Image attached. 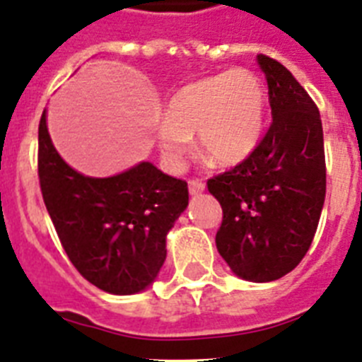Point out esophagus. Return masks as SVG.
<instances>
[{
	"mask_svg": "<svg viewBox=\"0 0 362 362\" xmlns=\"http://www.w3.org/2000/svg\"><path fill=\"white\" fill-rule=\"evenodd\" d=\"M203 190H205V183H203V181H197V179L188 181V192H190V196H197V194H202Z\"/></svg>",
	"mask_w": 362,
	"mask_h": 362,
	"instance_id": "obj_1",
	"label": "esophagus"
}]
</instances>
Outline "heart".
I'll use <instances>...</instances> for the list:
<instances>
[{
	"label": "heart",
	"instance_id": "1",
	"mask_svg": "<svg viewBox=\"0 0 362 362\" xmlns=\"http://www.w3.org/2000/svg\"><path fill=\"white\" fill-rule=\"evenodd\" d=\"M267 93L247 69H233L181 86L166 102L157 144L172 168L183 165L197 134L199 150L219 166H233L256 150L264 134Z\"/></svg>",
	"mask_w": 362,
	"mask_h": 362
}]
</instances>
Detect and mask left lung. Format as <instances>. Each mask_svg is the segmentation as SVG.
I'll return each instance as SVG.
<instances>
[{
  "mask_svg": "<svg viewBox=\"0 0 362 362\" xmlns=\"http://www.w3.org/2000/svg\"><path fill=\"white\" fill-rule=\"evenodd\" d=\"M273 124L251 156L209 179L223 209L216 247L236 276L273 282L310 249L326 197L320 113L291 71L258 54Z\"/></svg>",
  "mask_w": 362,
  "mask_h": 362,
  "instance_id": "8db88e82",
  "label": "left lung"
}]
</instances>
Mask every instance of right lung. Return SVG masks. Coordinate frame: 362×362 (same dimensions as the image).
<instances>
[{
    "label": "right lung",
    "mask_w": 362,
    "mask_h": 362,
    "mask_svg": "<svg viewBox=\"0 0 362 362\" xmlns=\"http://www.w3.org/2000/svg\"><path fill=\"white\" fill-rule=\"evenodd\" d=\"M38 175L58 238L86 280L111 295H135L156 282L166 234L188 205L185 181L148 160L110 177L80 174L52 144L47 110L38 128Z\"/></svg>",
    "instance_id": "1"
}]
</instances>
